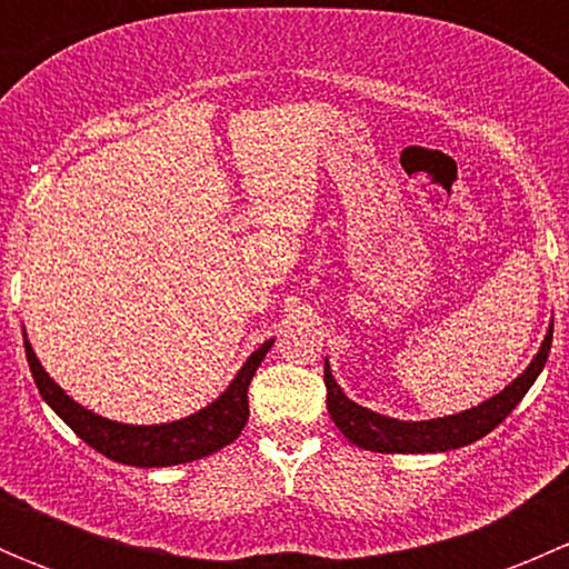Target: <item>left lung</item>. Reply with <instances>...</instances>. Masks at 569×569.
I'll return each instance as SVG.
<instances>
[{
    "mask_svg": "<svg viewBox=\"0 0 569 569\" xmlns=\"http://www.w3.org/2000/svg\"><path fill=\"white\" fill-rule=\"evenodd\" d=\"M550 341H553V325H548L542 347L533 355L529 369L518 380L509 382L501 393L490 396L487 401L457 412V416L432 418V421H399V418L380 416V412L358 405L341 391V386L332 377L330 363L325 360L327 412L349 443L366 451H377V455H435V451L462 449V446L476 443L487 432H492L520 405V399L529 393L545 360H548Z\"/></svg>",
    "mask_w": 569,
    "mask_h": 569,
    "instance_id": "1",
    "label": "left lung"
}]
</instances>
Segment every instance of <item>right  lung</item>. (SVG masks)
Returning a JSON list of instances; mask_svg holds the SVG:
<instances>
[{"label": "right lung", "instance_id": "obj_1", "mask_svg": "<svg viewBox=\"0 0 569 569\" xmlns=\"http://www.w3.org/2000/svg\"><path fill=\"white\" fill-rule=\"evenodd\" d=\"M272 338L263 341L256 352L244 360L242 369L231 380V386L217 396L211 405L203 410L192 412V416L181 418V421L170 423H151V427H137V423H118L109 421L104 416H96L93 410L73 401L71 396L62 391L46 369L40 366L36 349L27 341V363H30L32 380H36L40 396L46 405L99 455L120 465H134V468H168V465H183L192 460H203V457L214 455V451L226 449L228 443L242 435L244 423H248L250 405H248V388L250 380L256 377V369L267 352L272 349Z\"/></svg>", "mask_w": 569, "mask_h": 569}]
</instances>
